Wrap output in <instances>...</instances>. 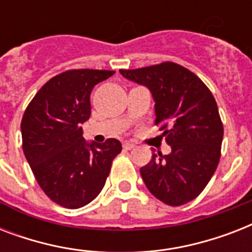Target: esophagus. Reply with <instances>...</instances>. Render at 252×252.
Returning a JSON list of instances; mask_svg holds the SVG:
<instances>
[{
	"label": "esophagus",
	"instance_id": "esophagus-1",
	"mask_svg": "<svg viewBox=\"0 0 252 252\" xmlns=\"http://www.w3.org/2000/svg\"><path fill=\"white\" fill-rule=\"evenodd\" d=\"M134 146H136V145H134V144H132V142H124V144H123V148H124L126 150L133 149Z\"/></svg>",
	"mask_w": 252,
	"mask_h": 252
}]
</instances>
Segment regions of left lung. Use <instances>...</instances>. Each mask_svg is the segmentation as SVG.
<instances>
[{"instance_id": "obj_1", "label": "left lung", "mask_w": 252, "mask_h": 252, "mask_svg": "<svg viewBox=\"0 0 252 252\" xmlns=\"http://www.w3.org/2000/svg\"><path fill=\"white\" fill-rule=\"evenodd\" d=\"M120 73L149 89L156 126L161 124L171 146V153H153L140 168L144 183L167 205L192 201L207 187L221 157L223 126L215 96L195 73L171 61Z\"/></svg>"}]
</instances>
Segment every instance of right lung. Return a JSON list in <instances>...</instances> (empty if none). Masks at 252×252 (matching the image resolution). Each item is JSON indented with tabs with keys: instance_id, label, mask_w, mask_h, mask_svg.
I'll list each match as a JSON object with an SVG mask.
<instances>
[{
	"instance_id": "obj_1",
	"label": "right lung",
	"mask_w": 252,
	"mask_h": 252,
	"mask_svg": "<svg viewBox=\"0 0 252 252\" xmlns=\"http://www.w3.org/2000/svg\"><path fill=\"white\" fill-rule=\"evenodd\" d=\"M114 70L72 69L41 86L22 118V148L37 184L53 203L69 209L91 203L104 187L116 138L86 142L81 124L91 115L94 86Z\"/></svg>"
}]
</instances>
